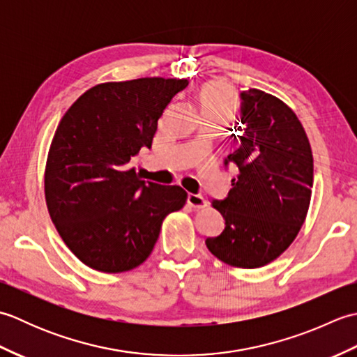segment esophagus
<instances>
[{"instance_id":"obj_1","label":"esophagus","mask_w":357,"mask_h":357,"mask_svg":"<svg viewBox=\"0 0 357 357\" xmlns=\"http://www.w3.org/2000/svg\"><path fill=\"white\" fill-rule=\"evenodd\" d=\"M187 202H188V206L190 207H193V208H204V207H207V202H206V199L202 198L201 195H193V193H188L187 195Z\"/></svg>"}]
</instances>
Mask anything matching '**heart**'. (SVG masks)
Segmentation results:
<instances>
[{
	"label": "heart",
	"mask_w": 357,
	"mask_h": 357,
	"mask_svg": "<svg viewBox=\"0 0 357 357\" xmlns=\"http://www.w3.org/2000/svg\"><path fill=\"white\" fill-rule=\"evenodd\" d=\"M198 100L202 116L229 119L236 110V98L230 87L222 82H208L199 90Z\"/></svg>",
	"instance_id": "1"
}]
</instances>
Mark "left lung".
Returning <instances> with one entry per match:
<instances>
[{
  "mask_svg": "<svg viewBox=\"0 0 357 357\" xmlns=\"http://www.w3.org/2000/svg\"><path fill=\"white\" fill-rule=\"evenodd\" d=\"M241 121L224 165L238 169L225 199L211 201L225 221L206 245L239 268L275 261L298 236L312 199L313 153L296 113L257 89L241 93Z\"/></svg>",
  "mask_w": 357,
  "mask_h": 357,
  "instance_id": "left-lung-1",
  "label": "left lung"
}]
</instances>
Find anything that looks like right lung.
<instances>
[{"mask_svg":"<svg viewBox=\"0 0 357 357\" xmlns=\"http://www.w3.org/2000/svg\"><path fill=\"white\" fill-rule=\"evenodd\" d=\"M187 79L104 82L66 112L45 164L44 192L59 236L87 267L121 273L153 250L164 218L184 207L179 185L142 181L133 158Z\"/></svg>","mask_w":357,"mask_h":357,"instance_id":"right-lung-1","label":"right lung"}]
</instances>
